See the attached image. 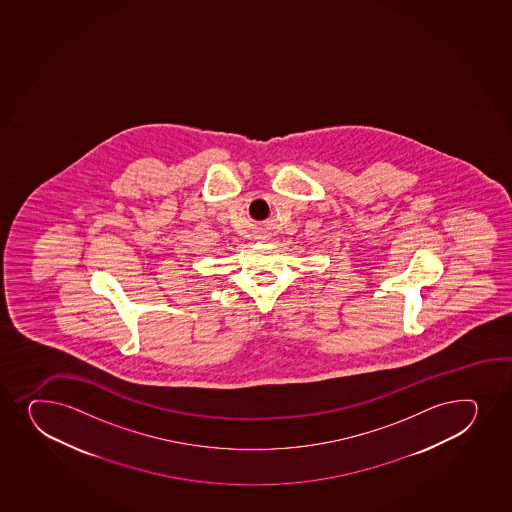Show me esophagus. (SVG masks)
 Returning <instances> with one entry per match:
<instances>
[{"mask_svg": "<svg viewBox=\"0 0 512 512\" xmlns=\"http://www.w3.org/2000/svg\"><path fill=\"white\" fill-rule=\"evenodd\" d=\"M255 238H257V240H269V233H265V231H257Z\"/></svg>", "mask_w": 512, "mask_h": 512, "instance_id": "esophagus-1", "label": "esophagus"}]
</instances>
